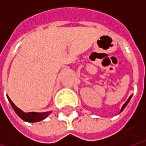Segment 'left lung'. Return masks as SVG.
Here are the masks:
<instances>
[{
	"mask_svg": "<svg viewBox=\"0 0 146 146\" xmlns=\"http://www.w3.org/2000/svg\"><path fill=\"white\" fill-rule=\"evenodd\" d=\"M131 97H132V95H131V96H130V97H129V98H128V100H127V101H126V103H124V104H123V107H122V108H121V110H120V111H119V113H120V112H121V111H123V109H124V108H125V107H126V106H127V104H128V102H129V100H130V99H131Z\"/></svg>",
	"mask_w": 146,
	"mask_h": 146,
	"instance_id": "obj_1",
	"label": "left lung"
}]
</instances>
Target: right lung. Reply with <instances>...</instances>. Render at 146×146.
I'll return each instance as SVG.
<instances>
[{
	"label": "right lung",
	"instance_id": "1",
	"mask_svg": "<svg viewBox=\"0 0 146 146\" xmlns=\"http://www.w3.org/2000/svg\"><path fill=\"white\" fill-rule=\"evenodd\" d=\"M8 100L9 102L10 103L12 108L14 110V111L17 113L18 116L20 118L23 119L24 121H27V122H30V123H34V122H38L40 120H43L44 119H46L48 116L49 114H51L52 111H47V112H41V113H38V112H24L22 110H20L18 107H16L13 103L10 100V98H9L7 96Z\"/></svg>",
	"mask_w": 146,
	"mask_h": 146
}]
</instances>
